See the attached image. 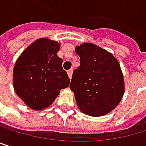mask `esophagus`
<instances>
[{"label": "esophagus", "instance_id": "34e87169", "mask_svg": "<svg viewBox=\"0 0 146 146\" xmlns=\"http://www.w3.org/2000/svg\"><path fill=\"white\" fill-rule=\"evenodd\" d=\"M67 74H68L69 78H70V79H72V69H69V70L67 71Z\"/></svg>", "mask_w": 146, "mask_h": 146}]
</instances>
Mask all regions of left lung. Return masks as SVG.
Masks as SVG:
<instances>
[{
  "label": "left lung",
  "mask_w": 146,
  "mask_h": 146,
  "mask_svg": "<svg viewBox=\"0 0 146 146\" xmlns=\"http://www.w3.org/2000/svg\"><path fill=\"white\" fill-rule=\"evenodd\" d=\"M80 66L70 84L80 111L91 116L110 113L120 102L123 76L117 59L105 49L90 43L75 48Z\"/></svg>",
  "instance_id": "1"
}]
</instances>
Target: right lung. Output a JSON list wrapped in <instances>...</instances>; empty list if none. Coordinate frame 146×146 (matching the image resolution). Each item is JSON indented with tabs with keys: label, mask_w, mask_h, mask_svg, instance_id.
<instances>
[{
	"label": "right lung",
	"mask_w": 146,
	"mask_h": 146,
	"mask_svg": "<svg viewBox=\"0 0 146 146\" xmlns=\"http://www.w3.org/2000/svg\"><path fill=\"white\" fill-rule=\"evenodd\" d=\"M58 42L38 39L28 47L14 67V88L30 108L41 110L51 105L70 79L58 57Z\"/></svg>",
	"instance_id": "obj_1"
}]
</instances>
